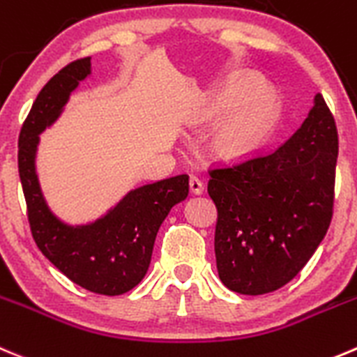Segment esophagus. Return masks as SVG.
Segmentation results:
<instances>
[{"label": "esophagus", "mask_w": 357, "mask_h": 357, "mask_svg": "<svg viewBox=\"0 0 357 357\" xmlns=\"http://www.w3.org/2000/svg\"><path fill=\"white\" fill-rule=\"evenodd\" d=\"M190 192H192L193 195H200V193L204 192L202 181H200L197 176H192V178H190Z\"/></svg>", "instance_id": "1"}]
</instances>
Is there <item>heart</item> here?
Masks as SVG:
<instances>
[{"label":"heart","mask_w":357,"mask_h":357,"mask_svg":"<svg viewBox=\"0 0 357 357\" xmlns=\"http://www.w3.org/2000/svg\"><path fill=\"white\" fill-rule=\"evenodd\" d=\"M281 119V102L252 73L228 79L221 91L204 102L193 126L218 123L211 137V151L227 164H241L255 157Z\"/></svg>","instance_id":"obj_1"}]
</instances>
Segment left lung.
I'll return each mask as SVG.
<instances>
[{"label":"left lung","mask_w":357,"mask_h":357,"mask_svg":"<svg viewBox=\"0 0 357 357\" xmlns=\"http://www.w3.org/2000/svg\"><path fill=\"white\" fill-rule=\"evenodd\" d=\"M337 157L335 119L316 94L305 122L278 150L211 169L214 252L228 289L272 293L307 265L333 216Z\"/></svg>","instance_id":"left-lung-1"}]
</instances>
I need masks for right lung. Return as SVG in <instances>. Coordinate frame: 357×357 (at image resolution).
<instances>
[{
    "mask_svg": "<svg viewBox=\"0 0 357 357\" xmlns=\"http://www.w3.org/2000/svg\"><path fill=\"white\" fill-rule=\"evenodd\" d=\"M91 75V57L69 62L48 79L19 134V176L31 234L40 251L75 284L106 296L122 295L146 275L162 221L188 195L179 174L127 193L94 223H62L41 195L34 158L40 134L55 122L78 83Z\"/></svg>",
    "mask_w": 357,
    "mask_h": 357,
    "instance_id": "obj_1",
    "label": "right lung"
}]
</instances>
